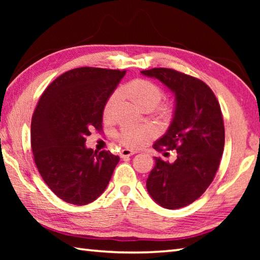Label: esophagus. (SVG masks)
Masks as SVG:
<instances>
[{"label": "esophagus", "mask_w": 260, "mask_h": 260, "mask_svg": "<svg viewBox=\"0 0 260 260\" xmlns=\"http://www.w3.org/2000/svg\"><path fill=\"white\" fill-rule=\"evenodd\" d=\"M134 153H136L135 150H132V149H124V150H121L120 156L121 158H125V157H129L132 155H134Z\"/></svg>", "instance_id": "obj_1"}]
</instances>
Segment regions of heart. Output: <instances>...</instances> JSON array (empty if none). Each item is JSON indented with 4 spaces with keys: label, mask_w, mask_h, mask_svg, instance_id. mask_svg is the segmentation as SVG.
Masks as SVG:
<instances>
[{
    "label": "heart",
    "mask_w": 260,
    "mask_h": 260,
    "mask_svg": "<svg viewBox=\"0 0 260 260\" xmlns=\"http://www.w3.org/2000/svg\"><path fill=\"white\" fill-rule=\"evenodd\" d=\"M122 93L140 109H153L160 102L162 91L155 83L148 80H134L122 88ZM118 94L113 93L104 105V117L111 114L117 103ZM148 136V132L143 128H126L120 133L119 141L127 147L142 146Z\"/></svg>",
    "instance_id": "b5f03b06"
}]
</instances>
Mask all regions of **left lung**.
<instances>
[{
  "instance_id": "8db88e82",
  "label": "left lung",
  "mask_w": 260,
  "mask_h": 260,
  "mask_svg": "<svg viewBox=\"0 0 260 260\" xmlns=\"http://www.w3.org/2000/svg\"><path fill=\"white\" fill-rule=\"evenodd\" d=\"M141 73L159 80L175 101L172 121L153 148L177 150V159L169 162L155 157L147 190L162 208H183L206 190L219 167L225 146L221 110L213 91L200 79L164 68Z\"/></svg>"
}]
</instances>
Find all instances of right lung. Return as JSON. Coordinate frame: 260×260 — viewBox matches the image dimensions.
Returning <instances> with one entry per match:
<instances>
[{
    "label": "right lung",
    "instance_id": "1",
    "mask_svg": "<svg viewBox=\"0 0 260 260\" xmlns=\"http://www.w3.org/2000/svg\"><path fill=\"white\" fill-rule=\"evenodd\" d=\"M126 71L79 68L43 91L30 124L34 161L47 186L73 205L94 202L107 189L119 156L86 147L102 127L104 105Z\"/></svg>",
    "mask_w": 260,
    "mask_h": 260
}]
</instances>
